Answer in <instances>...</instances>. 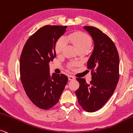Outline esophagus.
<instances>
[{"instance_id":"1","label":"esophagus","mask_w":133,"mask_h":133,"mask_svg":"<svg viewBox=\"0 0 133 133\" xmlns=\"http://www.w3.org/2000/svg\"><path fill=\"white\" fill-rule=\"evenodd\" d=\"M75 79V77L73 76H68V80L69 81H73Z\"/></svg>"}]
</instances>
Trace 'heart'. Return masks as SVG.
Masks as SVG:
<instances>
[{"mask_svg": "<svg viewBox=\"0 0 133 133\" xmlns=\"http://www.w3.org/2000/svg\"><path fill=\"white\" fill-rule=\"evenodd\" d=\"M66 39L76 48L77 51L86 50L88 51L92 46V40L90 37L85 33L81 32H76L70 34L67 36ZM66 41L63 38H60L58 39L56 44V54L58 55L61 54L66 46ZM75 65V63H72L70 66L72 68Z\"/></svg>", "mask_w": 133, "mask_h": 133, "instance_id": "b5f03b06", "label": "heart"}]
</instances>
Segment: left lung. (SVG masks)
<instances>
[{
	"instance_id": "8db88e82",
	"label": "left lung",
	"mask_w": 133,
	"mask_h": 133,
	"mask_svg": "<svg viewBox=\"0 0 133 133\" xmlns=\"http://www.w3.org/2000/svg\"><path fill=\"white\" fill-rule=\"evenodd\" d=\"M94 41V50L87 62L92 71V81L76 79L79 88L76 91L79 104L89 112L102 108L112 95L119 79V56L112 39L94 27L84 26Z\"/></svg>"
}]
</instances>
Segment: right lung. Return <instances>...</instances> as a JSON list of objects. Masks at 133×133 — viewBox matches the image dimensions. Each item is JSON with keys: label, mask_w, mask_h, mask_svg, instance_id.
Returning <instances> with one entry per match:
<instances>
[{"label": "right lung", "mask_w": 133, "mask_h": 133, "mask_svg": "<svg viewBox=\"0 0 133 133\" xmlns=\"http://www.w3.org/2000/svg\"><path fill=\"white\" fill-rule=\"evenodd\" d=\"M67 26L45 25L25 43L20 58L21 80L29 99L35 106L48 109L59 100L68 77L51 74L49 63L56 57V44Z\"/></svg>", "instance_id": "right-lung-1"}]
</instances>
